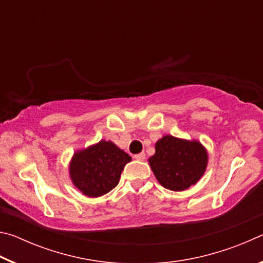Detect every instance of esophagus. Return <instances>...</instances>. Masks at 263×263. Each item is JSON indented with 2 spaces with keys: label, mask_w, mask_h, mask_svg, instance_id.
I'll list each match as a JSON object with an SVG mask.
<instances>
[{
  "label": "esophagus",
  "mask_w": 263,
  "mask_h": 263,
  "mask_svg": "<svg viewBox=\"0 0 263 263\" xmlns=\"http://www.w3.org/2000/svg\"><path fill=\"white\" fill-rule=\"evenodd\" d=\"M145 158H146V155H145L144 152H141V153H139V154H136V155H135V159L138 160V161H144Z\"/></svg>",
  "instance_id": "1"
}]
</instances>
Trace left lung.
<instances>
[{"instance_id":"1","label":"left lung","mask_w":263,"mask_h":263,"mask_svg":"<svg viewBox=\"0 0 263 263\" xmlns=\"http://www.w3.org/2000/svg\"><path fill=\"white\" fill-rule=\"evenodd\" d=\"M209 154L201 141L166 135L155 142L148 159L154 176L163 188L183 191L197 183L206 171Z\"/></svg>"}]
</instances>
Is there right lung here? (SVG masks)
Returning a JSON list of instances; mask_svg holds the SVG:
<instances>
[{
  "label": "right lung",
  "mask_w": 263,
  "mask_h": 263,
  "mask_svg": "<svg viewBox=\"0 0 263 263\" xmlns=\"http://www.w3.org/2000/svg\"><path fill=\"white\" fill-rule=\"evenodd\" d=\"M131 157L110 140H100L78 149L69 162L73 184L87 197H100L118 184Z\"/></svg>",
  "instance_id": "right-lung-1"
}]
</instances>
